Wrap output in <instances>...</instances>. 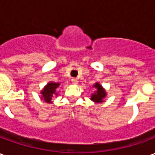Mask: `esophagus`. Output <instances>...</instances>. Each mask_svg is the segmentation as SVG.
I'll use <instances>...</instances> for the list:
<instances>
[{"label":"esophagus","mask_w":155,"mask_h":155,"mask_svg":"<svg viewBox=\"0 0 155 155\" xmlns=\"http://www.w3.org/2000/svg\"><path fill=\"white\" fill-rule=\"evenodd\" d=\"M71 82H72V84H78V80L76 79V78H72V79H71Z\"/></svg>","instance_id":"34e87169"}]
</instances>
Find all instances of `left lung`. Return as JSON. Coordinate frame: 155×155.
<instances>
[{
    "instance_id": "obj_1",
    "label": "left lung",
    "mask_w": 155,
    "mask_h": 155,
    "mask_svg": "<svg viewBox=\"0 0 155 155\" xmlns=\"http://www.w3.org/2000/svg\"><path fill=\"white\" fill-rule=\"evenodd\" d=\"M93 87L96 89V91H94L93 94H91V100L95 103H103L104 98L107 95L105 90L99 82H96L95 84H93Z\"/></svg>"
}]
</instances>
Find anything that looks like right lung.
<instances>
[{
	"label": "right lung",
	"instance_id": "1",
	"mask_svg": "<svg viewBox=\"0 0 155 155\" xmlns=\"http://www.w3.org/2000/svg\"><path fill=\"white\" fill-rule=\"evenodd\" d=\"M60 83H55V82H49L41 91V100H43L46 103H51L52 102V98L54 95H58L57 89L60 86Z\"/></svg>",
	"mask_w": 155,
	"mask_h": 155
}]
</instances>
